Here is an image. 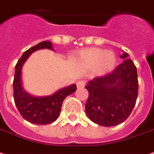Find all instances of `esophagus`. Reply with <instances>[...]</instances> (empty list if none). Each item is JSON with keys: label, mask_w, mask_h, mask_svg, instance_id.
I'll return each instance as SVG.
<instances>
[{"label": "esophagus", "mask_w": 154, "mask_h": 154, "mask_svg": "<svg viewBox=\"0 0 154 154\" xmlns=\"http://www.w3.org/2000/svg\"><path fill=\"white\" fill-rule=\"evenodd\" d=\"M76 85H77V88H84L85 85V82L84 80H79L76 83Z\"/></svg>", "instance_id": "1"}]
</instances>
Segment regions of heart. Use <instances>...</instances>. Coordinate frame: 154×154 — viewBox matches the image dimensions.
I'll return each instance as SVG.
<instances>
[{
	"mask_svg": "<svg viewBox=\"0 0 154 154\" xmlns=\"http://www.w3.org/2000/svg\"><path fill=\"white\" fill-rule=\"evenodd\" d=\"M80 62L86 68H94L98 75H106L116 65L115 55L111 51H104L98 48L87 49L80 55Z\"/></svg>",
	"mask_w": 154,
	"mask_h": 154,
	"instance_id": "heart-1",
	"label": "heart"
}]
</instances>
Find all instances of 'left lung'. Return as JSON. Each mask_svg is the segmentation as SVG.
<instances>
[{"instance_id": "1", "label": "left lung", "mask_w": 154, "mask_h": 154, "mask_svg": "<svg viewBox=\"0 0 154 154\" xmlns=\"http://www.w3.org/2000/svg\"><path fill=\"white\" fill-rule=\"evenodd\" d=\"M124 52L125 59L112 72L88 82L85 112L91 121L102 126H114L131 115L138 97L136 66Z\"/></svg>"}]
</instances>
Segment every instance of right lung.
<instances>
[{
  "instance_id": "1",
  "label": "right lung",
  "mask_w": 154,
  "mask_h": 154,
  "mask_svg": "<svg viewBox=\"0 0 154 154\" xmlns=\"http://www.w3.org/2000/svg\"><path fill=\"white\" fill-rule=\"evenodd\" d=\"M48 48L53 50L51 42H42L24 51L15 66L14 82V100L20 115L30 123L48 125L54 122L60 115L61 105L67 96L76 90V85H71L60 88L55 94L45 97H33L23 88L21 80V70L24 62L30 55L39 49Z\"/></svg>"
}]
</instances>
